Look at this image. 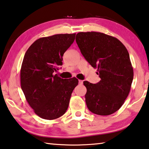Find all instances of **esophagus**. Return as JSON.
<instances>
[{"label":"esophagus","mask_w":149,"mask_h":149,"mask_svg":"<svg viewBox=\"0 0 149 149\" xmlns=\"http://www.w3.org/2000/svg\"><path fill=\"white\" fill-rule=\"evenodd\" d=\"M78 82H79V84H81V85H82V84H83V80H78Z\"/></svg>","instance_id":"1"}]
</instances>
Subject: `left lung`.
<instances>
[{"label": "left lung", "mask_w": 149, "mask_h": 149, "mask_svg": "<svg viewBox=\"0 0 149 149\" xmlns=\"http://www.w3.org/2000/svg\"><path fill=\"white\" fill-rule=\"evenodd\" d=\"M76 42L88 63L97 68L100 80L84 81L86 105L89 111L108 116L121 107L130 90L134 77L128 52L117 38L105 33L79 32Z\"/></svg>", "instance_id": "obj_1"}]
</instances>
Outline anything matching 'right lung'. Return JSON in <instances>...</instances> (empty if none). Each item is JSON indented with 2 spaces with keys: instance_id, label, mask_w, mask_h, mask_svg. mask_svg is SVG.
<instances>
[{
  "instance_id": "add662e5",
  "label": "right lung",
  "mask_w": 149,
  "mask_h": 149,
  "mask_svg": "<svg viewBox=\"0 0 149 149\" xmlns=\"http://www.w3.org/2000/svg\"><path fill=\"white\" fill-rule=\"evenodd\" d=\"M76 33L56 34L38 39L24 54L21 69V86L35 113L47 120L62 116L68 108L76 78L63 79L56 74L62 65L63 56Z\"/></svg>"
}]
</instances>
